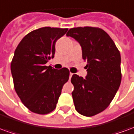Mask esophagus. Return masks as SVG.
Returning <instances> with one entry per match:
<instances>
[{
  "mask_svg": "<svg viewBox=\"0 0 134 134\" xmlns=\"http://www.w3.org/2000/svg\"><path fill=\"white\" fill-rule=\"evenodd\" d=\"M72 75H73L72 73L70 72V79H71V77H72Z\"/></svg>",
  "mask_w": 134,
  "mask_h": 134,
  "instance_id": "obj_1",
  "label": "esophagus"
}]
</instances>
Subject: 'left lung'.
Instances as JSON below:
<instances>
[{
	"label": "left lung",
	"instance_id": "left-lung-1",
	"mask_svg": "<svg viewBox=\"0 0 134 134\" xmlns=\"http://www.w3.org/2000/svg\"><path fill=\"white\" fill-rule=\"evenodd\" d=\"M79 42L87 61L84 79L73 75L72 93L76 110L85 116L103 111L111 103L121 82V54L112 38L100 28L70 29L67 33Z\"/></svg>",
	"mask_w": 134,
	"mask_h": 134
}]
</instances>
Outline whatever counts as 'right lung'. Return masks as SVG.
Segmentation results:
<instances>
[{
    "label": "right lung",
    "instance_id": "1",
    "mask_svg": "<svg viewBox=\"0 0 134 134\" xmlns=\"http://www.w3.org/2000/svg\"><path fill=\"white\" fill-rule=\"evenodd\" d=\"M67 29L43 27L32 31L16 47L10 64L13 85L31 112L45 115L55 109L62 87L69 80L66 67L56 70L46 63L54 57L55 43Z\"/></svg>",
    "mask_w": 134,
    "mask_h": 134
}]
</instances>
